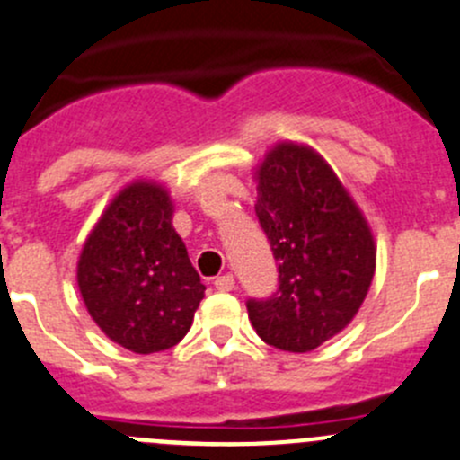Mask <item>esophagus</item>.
<instances>
[{
  "label": "esophagus",
  "instance_id": "obj_1",
  "mask_svg": "<svg viewBox=\"0 0 460 460\" xmlns=\"http://www.w3.org/2000/svg\"><path fill=\"white\" fill-rule=\"evenodd\" d=\"M216 289H220V292H231V289H234V285H235V280H234V274H222V276H217L216 279Z\"/></svg>",
  "mask_w": 460,
  "mask_h": 460
}]
</instances>
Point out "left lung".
<instances>
[{
  "mask_svg": "<svg viewBox=\"0 0 460 460\" xmlns=\"http://www.w3.org/2000/svg\"><path fill=\"white\" fill-rule=\"evenodd\" d=\"M256 181V216L279 262V289L249 298V321L274 349L307 353L362 307L376 274V240L332 168L307 146L271 148Z\"/></svg>",
  "mask_w": 460,
  "mask_h": 460,
  "instance_id": "8db88e82",
  "label": "left lung"
}]
</instances>
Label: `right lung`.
I'll use <instances>...</instances> for the list:
<instances>
[{"mask_svg": "<svg viewBox=\"0 0 460 460\" xmlns=\"http://www.w3.org/2000/svg\"><path fill=\"white\" fill-rule=\"evenodd\" d=\"M172 199L157 181H132L111 199L78 261L89 316L139 355L172 349L193 323L204 285L172 226Z\"/></svg>", "mask_w": 460, "mask_h": 460, "instance_id": "right-lung-1", "label": "right lung"}]
</instances>
